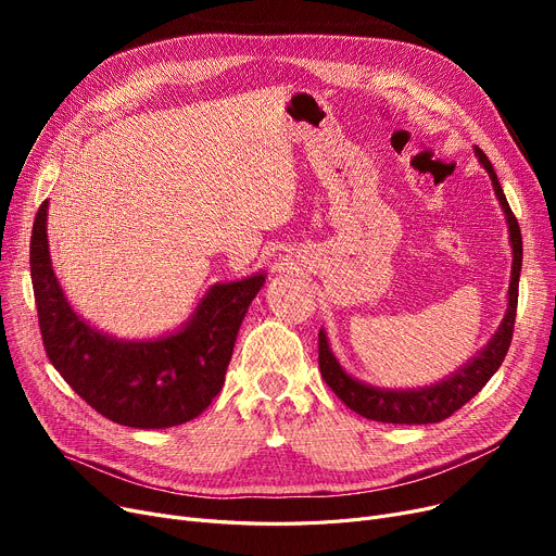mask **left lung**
I'll return each mask as SVG.
<instances>
[{"mask_svg": "<svg viewBox=\"0 0 556 556\" xmlns=\"http://www.w3.org/2000/svg\"><path fill=\"white\" fill-rule=\"evenodd\" d=\"M476 155L489 173L493 191L503 204L507 225H509L514 263H511L507 315L503 319L498 333L491 338V342L482 349L480 356H476L471 363H466L459 371L448 376L446 381L430 386V388H421V390H378V388L356 381V378L344 374V369L331 354L327 333L319 331V371H323V378L346 407H352L354 413H358L365 419L383 421V424H407V426L444 421L451 415H455L464 403H469L489 383V378L498 371V367L503 365V361L509 352L511 336H514V323H516V306H518L522 237H520L518 220L509 207V202L503 193V187L498 182V175H495L489 157L480 149H476Z\"/></svg>", "mask_w": 556, "mask_h": 556, "instance_id": "obj_1", "label": "left lung"}]
</instances>
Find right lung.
Masks as SVG:
<instances>
[{"mask_svg": "<svg viewBox=\"0 0 556 556\" xmlns=\"http://www.w3.org/2000/svg\"><path fill=\"white\" fill-rule=\"evenodd\" d=\"M28 263L51 365L87 405L130 428L180 426L214 401L248 306L266 281L254 275L218 283L182 331L149 342H124L85 325L65 300L49 258L47 200L34 220Z\"/></svg>", "mask_w": 556, "mask_h": 556, "instance_id": "right-lung-1", "label": "right lung"}]
</instances>
